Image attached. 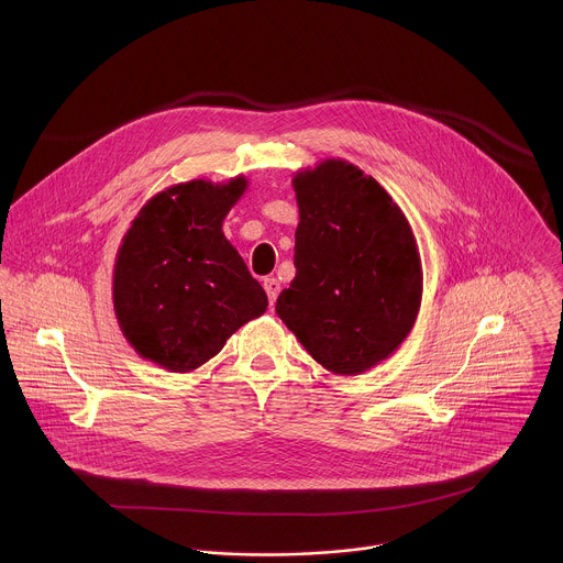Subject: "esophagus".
<instances>
[{"label": "esophagus", "instance_id": "obj_1", "mask_svg": "<svg viewBox=\"0 0 563 563\" xmlns=\"http://www.w3.org/2000/svg\"><path fill=\"white\" fill-rule=\"evenodd\" d=\"M264 290H266V295H268V303L273 306V303L277 301V297H279L282 286H279V282H277L275 277H266V279H264Z\"/></svg>", "mask_w": 563, "mask_h": 563}]
</instances>
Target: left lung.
I'll return each instance as SVG.
<instances>
[{
  "label": "left lung",
  "mask_w": 563,
  "mask_h": 563,
  "mask_svg": "<svg viewBox=\"0 0 563 563\" xmlns=\"http://www.w3.org/2000/svg\"><path fill=\"white\" fill-rule=\"evenodd\" d=\"M297 275L275 312L333 375H362L411 331L422 299L413 232L388 190L342 158L292 177Z\"/></svg>",
  "instance_id": "8db88e82"
}]
</instances>
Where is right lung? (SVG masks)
I'll use <instances>...</instances> for the list:
<instances>
[{
	"instance_id": "1",
	"label": "right lung",
	"mask_w": 563,
	"mask_h": 563,
	"mask_svg": "<svg viewBox=\"0 0 563 563\" xmlns=\"http://www.w3.org/2000/svg\"><path fill=\"white\" fill-rule=\"evenodd\" d=\"M246 186L244 175L168 186L141 208L117 251V322L141 357L170 373L199 368L266 312L264 288L223 234Z\"/></svg>"
}]
</instances>
